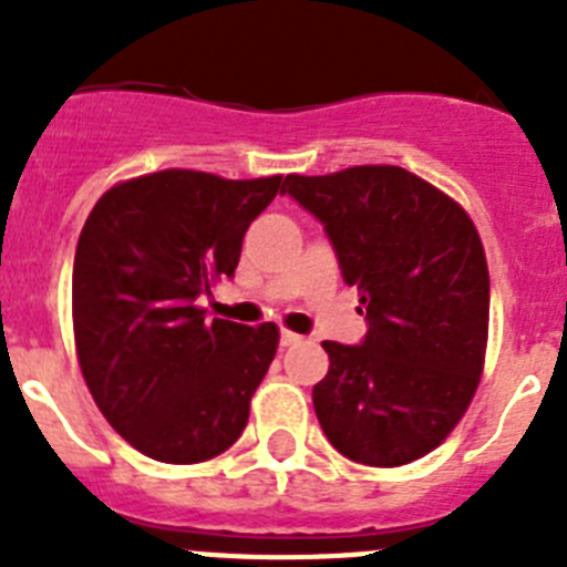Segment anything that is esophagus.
<instances>
[{
  "instance_id": "34e87169",
  "label": "esophagus",
  "mask_w": 567,
  "mask_h": 567,
  "mask_svg": "<svg viewBox=\"0 0 567 567\" xmlns=\"http://www.w3.org/2000/svg\"><path fill=\"white\" fill-rule=\"evenodd\" d=\"M300 334H295V332H289V329H280V346H295V343H300Z\"/></svg>"
}]
</instances>
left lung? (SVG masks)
<instances>
[{
    "label": "left lung",
    "mask_w": 567,
    "mask_h": 567,
    "mask_svg": "<svg viewBox=\"0 0 567 567\" xmlns=\"http://www.w3.org/2000/svg\"><path fill=\"white\" fill-rule=\"evenodd\" d=\"M327 229L365 338L323 340L315 414L343 457L394 468L437 449L468 409L488 343V264L468 213L414 173L365 164L287 175Z\"/></svg>",
    "instance_id": "obj_1"
}]
</instances>
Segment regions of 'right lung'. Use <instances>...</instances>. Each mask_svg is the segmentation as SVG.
I'll list each match as a JSON object with an SVG mask.
<instances>
[{"instance_id":"right-lung-1","label":"right lung","mask_w":567,"mask_h":567,"mask_svg":"<svg viewBox=\"0 0 567 567\" xmlns=\"http://www.w3.org/2000/svg\"><path fill=\"white\" fill-rule=\"evenodd\" d=\"M280 178L162 169L115 184L84 221L73 260L79 365L107 423L158 463L218 457L247 425L278 327L209 320L198 298L233 278Z\"/></svg>"}]
</instances>
